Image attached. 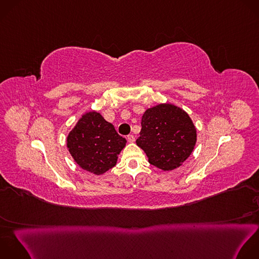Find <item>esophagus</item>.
<instances>
[{
  "instance_id": "34e87169",
  "label": "esophagus",
  "mask_w": 259,
  "mask_h": 259,
  "mask_svg": "<svg viewBox=\"0 0 259 259\" xmlns=\"http://www.w3.org/2000/svg\"><path fill=\"white\" fill-rule=\"evenodd\" d=\"M127 139H128V142H130V143H133V142L135 141V137H134V135H132V134L128 135V136H127Z\"/></svg>"
}]
</instances>
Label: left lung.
Masks as SVG:
<instances>
[{
	"mask_svg": "<svg viewBox=\"0 0 259 259\" xmlns=\"http://www.w3.org/2000/svg\"><path fill=\"white\" fill-rule=\"evenodd\" d=\"M141 127L137 145L146 153L149 163L163 170L180 166L192 153L197 140L189 115L171 104L147 109Z\"/></svg>",
	"mask_w": 259,
	"mask_h": 259,
	"instance_id": "left-lung-1",
	"label": "left lung"
}]
</instances>
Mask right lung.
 <instances>
[{
  "instance_id": "1",
  "label": "right lung",
  "mask_w": 259,
  "mask_h": 259,
  "mask_svg": "<svg viewBox=\"0 0 259 259\" xmlns=\"http://www.w3.org/2000/svg\"><path fill=\"white\" fill-rule=\"evenodd\" d=\"M126 142L113 124L96 111L82 115L67 137V147L74 160L95 175H103L116 165Z\"/></svg>"
}]
</instances>
